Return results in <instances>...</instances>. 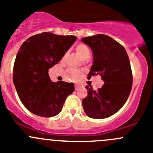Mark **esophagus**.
Masks as SVG:
<instances>
[{
    "instance_id": "obj_1",
    "label": "esophagus",
    "mask_w": 153,
    "mask_h": 153,
    "mask_svg": "<svg viewBox=\"0 0 153 153\" xmlns=\"http://www.w3.org/2000/svg\"><path fill=\"white\" fill-rule=\"evenodd\" d=\"M81 88V87L80 86V85H75V90H76V91L77 90H79Z\"/></svg>"
}]
</instances>
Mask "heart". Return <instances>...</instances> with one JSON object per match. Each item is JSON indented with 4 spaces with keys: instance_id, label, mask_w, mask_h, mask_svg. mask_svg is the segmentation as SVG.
<instances>
[{
    "instance_id": "obj_1",
    "label": "heart",
    "mask_w": 153,
    "mask_h": 153,
    "mask_svg": "<svg viewBox=\"0 0 153 153\" xmlns=\"http://www.w3.org/2000/svg\"><path fill=\"white\" fill-rule=\"evenodd\" d=\"M75 51L76 53L79 56L80 58L83 60L89 58L91 56V51H90L89 48L85 44L81 43V44H77L75 48ZM68 72L69 78L72 80H78L82 76V72L81 71H78V70L69 69Z\"/></svg>"
}]
</instances>
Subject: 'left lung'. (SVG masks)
Wrapping results in <instances>:
<instances>
[{
  "label": "left lung",
  "instance_id": "8db88e82",
  "mask_svg": "<svg viewBox=\"0 0 153 153\" xmlns=\"http://www.w3.org/2000/svg\"><path fill=\"white\" fill-rule=\"evenodd\" d=\"M81 41L94 55L88 78L100 75L104 81L97 91L87 85L88 96L82 100L84 111L90 118H108L123 106L131 93L133 77L128 53L122 45L105 35L85 37Z\"/></svg>",
  "mask_w": 153,
  "mask_h": 153
}]
</instances>
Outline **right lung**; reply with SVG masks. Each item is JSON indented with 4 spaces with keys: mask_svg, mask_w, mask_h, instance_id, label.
Listing matches in <instances>:
<instances>
[{
    "mask_svg": "<svg viewBox=\"0 0 153 153\" xmlns=\"http://www.w3.org/2000/svg\"><path fill=\"white\" fill-rule=\"evenodd\" d=\"M77 38L51 32L38 34L24 41L17 53L13 80L24 106L41 117H53L62 111L73 93V83L53 82L48 69L58 63Z\"/></svg>",
    "mask_w": 153,
    "mask_h": 153,
    "instance_id": "add662e5",
    "label": "right lung"
}]
</instances>
